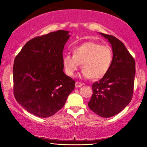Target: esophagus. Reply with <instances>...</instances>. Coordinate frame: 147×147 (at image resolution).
<instances>
[{
  "label": "esophagus",
  "mask_w": 147,
  "mask_h": 147,
  "mask_svg": "<svg viewBox=\"0 0 147 147\" xmlns=\"http://www.w3.org/2000/svg\"><path fill=\"white\" fill-rule=\"evenodd\" d=\"M84 85L83 83H82V82H76L75 83V86L76 88H79L81 86H82Z\"/></svg>",
  "instance_id": "esophagus-1"
}]
</instances>
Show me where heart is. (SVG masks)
Listing matches in <instances>:
<instances>
[{
    "mask_svg": "<svg viewBox=\"0 0 147 147\" xmlns=\"http://www.w3.org/2000/svg\"><path fill=\"white\" fill-rule=\"evenodd\" d=\"M113 61V52L109 45L95 42H86L73 48V55L63 58L65 72L73 76L82 64V75L85 78L101 79L109 70Z\"/></svg>",
    "mask_w": 147,
    "mask_h": 147,
    "instance_id": "b5f03b06",
    "label": "heart"
}]
</instances>
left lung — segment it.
Wrapping results in <instances>:
<instances>
[{
  "label": "left lung",
  "mask_w": 147,
  "mask_h": 147,
  "mask_svg": "<svg viewBox=\"0 0 147 147\" xmlns=\"http://www.w3.org/2000/svg\"><path fill=\"white\" fill-rule=\"evenodd\" d=\"M100 34L111 44L113 61L107 73L92 85V95L88 105L95 113L106 118L121 112L132 99L136 61L122 41Z\"/></svg>",
  "instance_id": "8db88e82"
}]
</instances>
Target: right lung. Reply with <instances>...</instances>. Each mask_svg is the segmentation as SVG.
<instances>
[{
  "label": "right lung",
  "mask_w": 147,
  "mask_h": 147,
  "mask_svg": "<svg viewBox=\"0 0 147 147\" xmlns=\"http://www.w3.org/2000/svg\"><path fill=\"white\" fill-rule=\"evenodd\" d=\"M68 31L58 30L27 42L14 59V95L30 113L48 117L58 112L75 88L63 72V50Z\"/></svg>",
  "instance_id": "right-lung-1"
}]
</instances>
